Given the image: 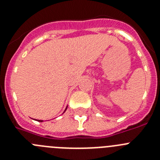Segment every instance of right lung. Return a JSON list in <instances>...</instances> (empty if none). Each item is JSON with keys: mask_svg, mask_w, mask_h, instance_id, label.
Instances as JSON below:
<instances>
[{"mask_svg": "<svg viewBox=\"0 0 160 160\" xmlns=\"http://www.w3.org/2000/svg\"><path fill=\"white\" fill-rule=\"evenodd\" d=\"M38 122H42V120H38Z\"/></svg>", "mask_w": 160, "mask_h": 160, "instance_id": "right-lung-1", "label": "right lung"}]
</instances>
